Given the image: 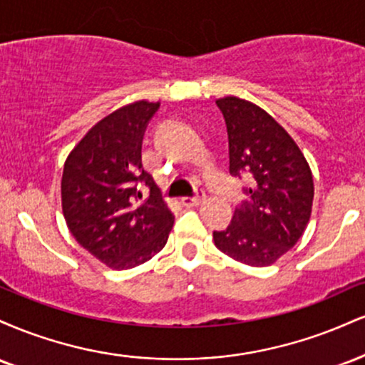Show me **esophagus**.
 I'll use <instances>...</instances> for the list:
<instances>
[{
  "label": "esophagus",
  "instance_id": "esophagus-1",
  "mask_svg": "<svg viewBox=\"0 0 365 365\" xmlns=\"http://www.w3.org/2000/svg\"><path fill=\"white\" fill-rule=\"evenodd\" d=\"M204 200H206V195L200 192V194H197L195 197H185V199H182V204L187 207H195V206H200Z\"/></svg>",
  "mask_w": 365,
  "mask_h": 365
}]
</instances>
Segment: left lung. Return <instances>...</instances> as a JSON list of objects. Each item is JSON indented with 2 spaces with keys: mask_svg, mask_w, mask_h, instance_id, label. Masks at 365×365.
Returning <instances> with one entry per match:
<instances>
[{
  "mask_svg": "<svg viewBox=\"0 0 365 365\" xmlns=\"http://www.w3.org/2000/svg\"><path fill=\"white\" fill-rule=\"evenodd\" d=\"M216 104L228 132L230 175H245L249 188L228 228L212 233L215 245L247 266H271L300 240L311 220V166L290 133L257 104L237 96Z\"/></svg>",
  "mask_w": 365,
  "mask_h": 365,
  "instance_id": "left-lung-1",
  "label": "left lung"
}]
</instances>
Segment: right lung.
<instances>
[{"instance_id":"obj_1","label":"right lung","mask_w":365,"mask_h":365,"mask_svg":"<svg viewBox=\"0 0 365 365\" xmlns=\"http://www.w3.org/2000/svg\"><path fill=\"white\" fill-rule=\"evenodd\" d=\"M159 103L142 99L99 120L63 166L61 209L75 240L116 271L140 266L166 245L175 216L142 170V135ZM150 187L145 200L136 190Z\"/></svg>"}]
</instances>
